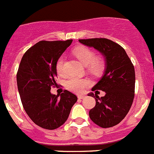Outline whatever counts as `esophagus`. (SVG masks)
Returning <instances> with one entry per match:
<instances>
[{"label": "esophagus", "mask_w": 154, "mask_h": 154, "mask_svg": "<svg viewBox=\"0 0 154 154\" xmlns=\"http://www.w3.org/2000/svg\"><path fill=\"white\" fill-rule=\"evenodd\" d=\"M78 98H79V99H80V100H82V99H83V98H85V96H84V95H79V96H78Z\"/></svg>", "instance_id": "1"}]
</instances>
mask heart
<instances>
[{
	"mask_svg": "<svg viewBox=\"0 0 154 154\" xmlns=\"http://www.w3.org/2000/svg\"><path fill=\"white\" fill-rule=\"evenodd\" d=\"M73 54L82 64L86 65L89 73L95 76L103 74L106 68V61L103 57H97L95 52L86 47H76L73 51ZM64 59L61 56L57 59L55 68L57 74L64 75ZM91 85L90 80L78 77H69L64 82V86L68 90L75 93H82Z\"/></svg>",
	"mask_w": 154,
	"mask_h": 154,
	"instance_id": "obj_1",
	"label": "heart"
}]
</instances>
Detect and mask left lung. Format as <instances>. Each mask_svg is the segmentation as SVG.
I'll return each instance as SVG.
<instances>
[{
	"mask_svg": "<svg viewBox=\"0 0 154 154\" xmlns=\"http://www.w3.org/2000/svg\"><path fill=\"white\" fill-rule=\"evenodd\" d=\"M88 47L103 54L106 59V70L99 82L92 89L102 90L104 97L91 93L96 105L89 112L92 121L101 128H110L119 124L129 111L135 96V68L124 48L106 38L79 39Z\"/></svg>",
	"mask_w": 154,
	"mask_h": 154,
	"instance_id": "8db88e82",
	"label": "left lung"
}]
</instances>
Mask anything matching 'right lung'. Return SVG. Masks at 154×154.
Masks as SVG:
<instances>
[{
	"label": "right lung",
	"mask_w": 154,
	"mask_h": 154,
	"mask_svg": "<svg viewBox=\"0 0 154 154\" xmlns=\"http://www.w3.org/2000/svg\"><path fill=\"white\" fill-rule=\"evenodd\" d=\"M72 42H38L27 50L18 67L17 85L23 108L35 124L45 129L62 125L78 100L66 90L60 97L51 93L56 86L55 64Z\"/></svg>",
	"instance_id": "add662e5"
}]
</instances>
